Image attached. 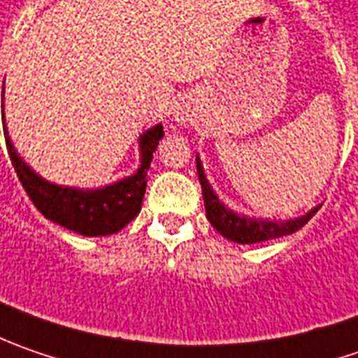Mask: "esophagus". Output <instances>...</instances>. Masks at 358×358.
<instances>
[{
	"label": "esophagus",
	"mask_w": 358,
	"mask_h": 358,
	"mask_svg": "<svg viewBox=\"0 0 358 358\" xmlns=\"http://www.w3.org/2000/svg\"><path fill=\"white\" fill-rule=\"evenodd\" d=\"M178 117H180V116H178Z\"/></svg>",
	"instance_id": "obj_1"
}]
</instances>
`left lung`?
Here are the masks:
<instances>
[{"label": "left lung", "mask_w": 358, "mask_h": 358, "mask_svg": "<svg viewBox=\"0 0 358 358\" xmlns=\"http://www.w3.org/2000/svg\"><path fill=\"white\" fill-rule=\"evenodd\" d=\"M196 168H198V180L202 184V196H204V206H206V218L210 224L214 226L224 238L238 244H255V242L272 241V238H280L296 232L299 228H303L315 212L320 208L308 210L304 216L299 218H290V220H271V218H250L246 214H238L234 210H230L224 202H220V198L214 194L208 178L204 174V166L200 162V156H196Z\"/></svg>", "instance_id": "obj_1"}]
</instances>
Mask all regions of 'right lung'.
<instances>
[{
	"instance_id": "right-lung-1",
	"label": "right lung",
	"mask_w": 358,
	"mask_h": 358,
	"mask_svg": "<svg viewBox=\"0 0 358 358\" xmlns=\"http://www.w3.org/2000/svg\"><path fill=\"white\" fill-rule=\"evenodd\" d=\"M3 136L17 178L34 206L48 220L73 230L82 236H108L120 232L140 214L152 154L156 152L158 142L164 138V128L162 124H156L144 134H140V166L132 176H126L101 188H76L48 182L36 170H31V166H27V162L17 154L9 138L6 116Z\"/></svg>"
}]
</instances>
